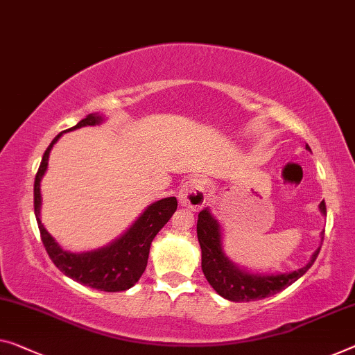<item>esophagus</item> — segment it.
Returning <instances> with one entry per match:
<instances>
[{
	"instance_id": "esophagus-1",
	"label": "esophagus",
	"mask_w": 355,
	"mask_h": 355,
	"mask_svg": "<svg viewBox=\"0 0 355 355\" xmlns=\"http://www.w3.org/2000/svg\"><path fill=\"white\" fill-rule=\"evenodd\" d=\"M179 203L184 208L198 211L206 203V190L203 182L198 178H190L181 185L179 192Z\"/></svg>"
}]
</instances>
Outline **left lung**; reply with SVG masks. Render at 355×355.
<instances>
[{
    "instance_id": "left-lung-1",
    "label": "left lung",
    "mask_w": 355,
    "mask_h": 355,
    "mask_svg": "<svg viewBox=\"0 0 355 355\" xmlns=\"http://www.w3.org/2000/svg\"><path fill=\"white\" fill-rule=\"evenodd\" d=\"M306 149L311 150L308 144ZM319 211L322 216L327 214L325 201H320ZM196 236L201 248V270L211 287L225 300L239 303L271 297L300 279L318 259L324 232L320 233V246L314 250L308 263L288 272H254L241 268L228 259L223 250L222 227L209 208H205L198 214Z\"/></svg>"
}]
</instances>
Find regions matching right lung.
<instances>
[{"mask_svg": "<svg viewBox=\"0 0 355 355\" xmlns=\"http://www.w3.org/2000/svg\"><path fill=\"white\" fill-rule=\"evenodd\" d=\"M103 122H105V117L101 114L94 112L89 114L67 132L89 127V125L95 127V125H100ZM67 132L58 133L52 143L49 144L44 155H42L40 170H37L35 179V216L41 232L42 244H44L49 257L52 259L57 268L71 279L96 288V291H127V288L133 287L139 281V277L143 276L147 266V259H149L150 244L157 236V233L165 227V223L171 219L174 211L178 209V200L174 196H168V198L149 205L141 212L138 219L130 225V228H127L121 236L106 244V246L85 250V252L64 250L55 241V238L46 230V227L42 225L41 181L47 171L49 154H51L53 144Z\"/></svg>", "mask_w": 355, "mask_h": 355, "instance_id": "add662e5", "label": "right lung"}]
</instances>
